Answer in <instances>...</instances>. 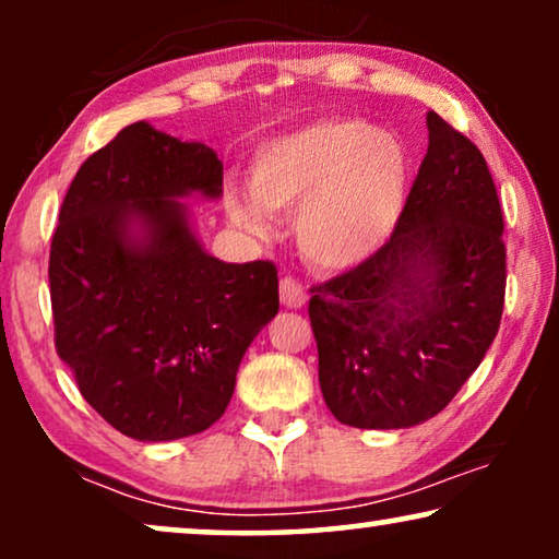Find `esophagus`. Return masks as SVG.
<instances>
[{"mask_svg": "<svg viewBox=\"0 0 559 559\" xmlns=\"http://www.w3.org/2000/svg\"><path fill=\"white\" fill-rule=\"evenodd\" d=\"M280 300H282V305H285V308L297 310V308H302L305 302H308V293H305V287L297 280L282 277L280 280Z\"/></svg>", "mask_w": 559, "mask_h": 559, "instance_id": "obj_1", "label": "esophagus"}]
</instances>
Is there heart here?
Instances as JSON below:
<instances>
[{"label": "heart", "instance_id": "1", "mask_svg": "<svg viewBox=\"0 0 559 559\" xmlns=\"http://www.w3.org/2000/svg\"><path fill=\"white\" fill-rule=\"evenodd\" d=\"M412 186L400 134L361 117H325L264 140L247 167V190L226 198L243 231L264 236L266 213L295 211V241L323 272L361 266L392 241Z\"/></svg>", "mask_w": 559, "mask_h": 559}]
</instances>
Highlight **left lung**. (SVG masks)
Here are the masks:
<instances>
[{"mask_svg": "<svg viewBox=\"0 0 559 559\" xmlns=\"http://www.w3.org/2000/svg\"><path fill=\"white\" fill-rule=\"evenodd\" d=\"M430 144L392 241L310 287L328 409L361 430L442 412L499 333L507 293L503 213L480 150L435 111Z\"/></svg>", "mask_w": 559, "mask_h": 559, "instance_id": "obj_1", "label": "left lung"}]
</instances>
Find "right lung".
I'll list each match as a JSON object with an SVG mask.
<instances>
[{
    "instance_id": "right-lung-1",
    "label": "right lung",
    "mask_w": 559,
    "mask_h": 559,
    "mask_svg": "<svg viewBox=\"0 0 559 559\" xmlns=\"http://www.w3.org/2000/svg\"><path fill=\"white\" fill-rule=\"evenodd\" d=\"M221 186L211 147L136 121L81 165L60 205L48 266L58 356L127 438L209 430L280 310L277 266L221 262L188 224L180 198Z\"/></svg>"
}]
</instances>
